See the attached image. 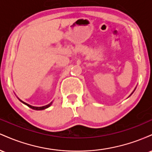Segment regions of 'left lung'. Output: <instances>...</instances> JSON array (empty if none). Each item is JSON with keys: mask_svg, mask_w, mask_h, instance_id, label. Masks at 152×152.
<instances>
[{"mask_svg": "<svg viewBox=\"0 0 152 152\" xmlns=\"http://www.w3.org/2000/svg\"><path fill=\"white\" fill-rule=\"evenodd\" d=\"M136 88H137V87H136ZM136 88H134V91H132V94H130V96H131V95H132V94H133V93H134V91H135V89H136Z\"/></svg>", "mask_w": 152, "mask_h": 152, "instance_id": "8db88e82", "label": "left lung"}]
</instances>
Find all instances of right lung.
Segmentation results:
<instances>
[{"label":"right lung","mask_w":152,"mask_h":152,"mask_svg":"<svg viewBox=\"0 0 152 152\" xmlns=\"http://www.w3.org/2000/svg\"><path fill=\"white\" fill-rule=\"evenodd\" d=\"M17 98H18V97H17ZM18 99H19V101H20V102L23 103V104H25V105H26V106H28V107H30L31 109H34V110H43V109H47V108H48V107H49V106H50V105H51V104H52V102H50L49 104H48V105L43 106H40V107H38V106H31V105H30V104H27V103L23 102V101L20 100V99H19V98H18Z\"/></svg>","instance_id":"1"}]
</instances>
